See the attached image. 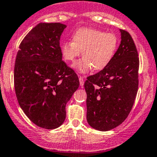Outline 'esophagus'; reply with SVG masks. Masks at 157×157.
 <instances>
[{
  "label": "esophagus",
  "mask_w": 157,
  "mask_h": 157,
  "mask_svg": "<svg viewBox=\"0 0 157 157\" xmlns=\"http://www.w3.org/2000/svg\"><path fill=\"white\" fill-rule=\"evenodd\" d=\"M79 80H80V84L81 87H83V84H84V79H83V76H80L79 77Z\"/></svg>",
  "instance_id": "esophagus-1"
}]
</instances>
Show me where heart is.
<instances>
[{
  "instance_id": "b5f03b06",
  "label": "heart",
  "mask_w": 157,
  "mask_h": 157,
  "mask_svg": "<svg viewBox=\"0 0 157 157\" xmlns=\"http://www.w3.org/2000/svg\"><path fill=\"white\" fill-rule=\"evenodd\" d=\"M118 46V38L114 33L92 28H81L74 32L73 41L61 45V52L67 61L74 62L81 54L83 58L74 65L84 74L92 68L95 71L105 69L112 61Z\"/></svg>"
}]
</instances>
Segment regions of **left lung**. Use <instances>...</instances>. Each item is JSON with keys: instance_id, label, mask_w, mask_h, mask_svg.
Here are the masks:
<instances>
[{"instance_id": "8db88e82", "label": "left lung", "mask_w": 157, "mask_h": 157, "mask_svg": "<svg viewBox=\"0 0 157 157\" xmlns=\"http://www.w3.org/2000/svg\"><path fill=\"white\" fill-rule=\"evenodd\" d=\"M120 32L121 44L112 61L84 83L87 122L99 131L112 129L126 119L138 91V51L131 35Z\"/></svg>"}]
</instances>
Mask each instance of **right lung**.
I'll return each instance as SVG.
<instances>
[{
	"label": "right lung",
	"mask_w": 157,
	"mask_h": 157,
	"mask_svg": "<svg viewBox=\"0 0 157 157\" xmlns=\"http://www.w3.org/2000/svg\"><path fill=\"white\" fill-rule=\"evenodd\" d=\"M66 27L61 23H39L23 39L16 56L17 101L26 116L45 129L63 123L66 105L80 85L75 71L62 60L59 39Z\"/></svg>",
	"instance_id": "obj_1"
}]
</instances>
